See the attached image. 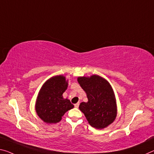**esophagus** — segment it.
I'll use <instances>...</instances> for the list:
<instances>
[{
    "mask_svg": "<svg viewBox=\"0 0 154 154\" xmlns=\"http://www.w3.org/2000/svg\"><path fill=\"white\" fill-rule=\"evenodd\" d=\"M79 103H75V105H74V106H75V108H78V107H79Z\"/></svg>",
    "mask_w": 154,
    "mask_h": 154,
    "instance_id": "1",
    "label": "esophagus"
}]
</instances>
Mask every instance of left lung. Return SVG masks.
Masks as SVG:
<instances>
[{
	"label": "left lung",
	"instance_id": "1",
	"mask_svg": "<svg viewBox=\"0 0 154 154\" xmlns=\"http://www.w3.org/2000/svg\"><path fill=\"white\" fill-rule=\"evenodd\" d=\"M78 82L86 92L88 101L82 102L79 109L90 125L103 129L114 121L116 104L114 94L109 83L98 75L78 77Z\"/></svg>",
	"mask_w": 154,
	"mask_h": 154
}]
</instances>
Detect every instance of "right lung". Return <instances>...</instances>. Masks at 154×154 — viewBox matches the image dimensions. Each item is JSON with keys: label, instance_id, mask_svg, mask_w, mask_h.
<instances>
[{"label": "right lung", "instance_id": "add662e5", "mask_svg": "<svg viewBox=\"0 0 154 154\" xmlns=\"http://www.w3.org/2000/svg\"><path fill=\"white\" fill-rule=\"evenodd\" d=\"M67 87L68 83L62 75L51 78L43 85L36 101L35 110L45 123H58L65 112L73 108L74 106L69 100L62 96Z\"/></svg>", "mask_w": 154, "mask_h": 154}]
</instances>
